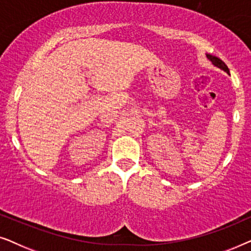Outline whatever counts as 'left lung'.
<instances>
[{"mask_svg": "<svg viewBox=\"0 0 251 251\" xmlns=\"http://www.w3.org/2000/svg\"><path fill=\"white\" fill-rule=\"evenodd\" d=\"M207 57H208V59L210 60L211 63L215 65V66H217L218 68H221V70H223L224 72H226V73H227V74H229L228 67L226 66V64L224 63V61L221 60V59H219V58L215 57V56H210V54H207Z\"/></svg>", "mask_w": 251, "mask_h": 251, "instance_id": "left-lung-1", "label": "left lung"}]
</instances>
